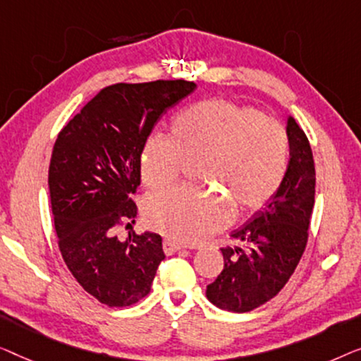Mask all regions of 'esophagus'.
I'll list each match as a JSON object with an SVG mask.
<instances>
[{
  "label": "esophagus",
  "mask_w": 361,
  "mask_h": 361,
  "mask_svg": "<svg viewBox=\"0 0 361 361\" xmlns=\"http://www.w3.org/2000/svg\"><path fill=\"white\" fill-rule=\"evenodd\" d=\"M181 248H183L181 243L171 240V238H165V240H164V250H165V253H169V255L181 250Z\"/></svg>",
  "instance_id": "1"
}]
</instances>
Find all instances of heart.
<instances>
[{"label":"heart","instance_id":"heart-1","mask_svg":"<svg viewBox=\"0 0 361 361\" xmlns=\"http://www.w3.org/2000/svg\"><path fill=\"white\" fill-rule=\"evenodd\" d=\"M289 139L278 121L226 99H204L181 109L171 135L154 134L140 152V176L150 190L180 178L186 164L200 161L196 178L219 191L178 188L145 202V221L173 240H206L235 216L265 206L288 170Z\"/></svg>","mask_w":361,"mask_h":361}]
</instances>
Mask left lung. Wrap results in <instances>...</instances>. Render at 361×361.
Returning <instances> with one entry per match:
<instances>
[{"label":"left lung","instance_id":"8db88e82","mask_svg":"<svg viewBox=\"0 0 361 361\" xmlns=\"http://www.w3.org/2000/svg\"><path fill=\"white\" fill-rule=\"evenodd\" d=\"M286 134L289 161L281 186L263 209L231 233L243 248H221L224 268L207 284V299L224 311L248 312L275 298L306 248L316 170L307 137L291 116Z\"/></svg>","mask_w":361,"mask_h":361}]
</instances>
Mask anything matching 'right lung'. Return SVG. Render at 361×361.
Wrapping results in <instances>:
<instances>
[{"instance_id": "right-lung-1", "label": "right lung", "mask_w": 361, "mask_h": 361, "mask_svg": "<svg viewBox=\"0 0 361 361\" xmlns=\"http://www.w3.org/2000/svg\"><path fill=\"white\" fill-rule=\"evenodd\" d=\"M195 90L185 80L108 86L55 140L49 190L60 252L81 288L106 306L145 298L165 258L159 233L119 240L114 227L137 216L130 196L140 185L147 137L166 109Z\"/></svg>"}]
</instances>
